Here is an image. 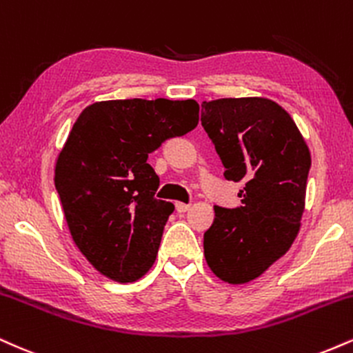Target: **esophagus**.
Returning <instances> with one entry per match:
<instances>
[{
	"instance_id": "esophagus-1",
	"label": "esophagus",
	"mask_w": 353,
	"mask_h": 353,
	"mask_svg": "<svg viewBox=\"0 0 353 353\" xmlns=\"http://www.w3.org/2000/svg\"><path fill=\"white\" fill-rule=\"evenodd\" d=\"M175 208H176L178 213H186V211H188L190 208H192V206H190V205H186V203H181V201H178V203H175Z\"/></svg>"
}]
</instances>
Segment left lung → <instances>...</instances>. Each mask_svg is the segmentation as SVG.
<instances>
[{
    "mask_svg": "<svg viewBox=\"0 0 353 353\" xmlns=\"http://www.w3.org/2000/svg\"><path fill=\"white\" fill-rule=\"evenodd\" d=\"M201 125L226 180L244 181L239 208L214 206L203 239L206 263L225 283H250L284 256L299 233L309 147L291 115L264 97L203 102Z\"/></svg>",
    "mask_w": 353,
    "mask_h": 353,
    "instance_id": "8db88e82",
    "label": "left lung"
}]
</instances>
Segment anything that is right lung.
Masks as SVG:
<instances>
[{
	"label": "right lung",
	"instance_id": "obj_1",
	"mask_svg": "<svg viewBox=\"0 0 353 353\" xmlns=\"http://www.w3.org/2000/svg\"><path fill=\"white\" fill-rule=\"evenodd\" d=\"M198 112L193 99L103 101L69 132L54 183L79 251L115 283H134L155 263L175 206L155 198L160 180L148 153L193 130Z\"/></svg>",
	"mask_w": 353,
	"mask_h": 353
}]
</instances>
